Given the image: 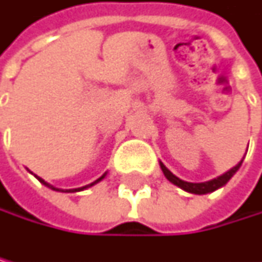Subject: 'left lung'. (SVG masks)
<instances>
[{"instance_id": "8db88e82", "label": "left lung", "mask_w": 262, "mask_h": 262, "mask_svg": "<svg viewBox=\"0 0 262 262\" xmlns=\"http://www.w3.org/2000/svg\"><path fill=\"white\" fill-rule=\"evenodd\" d=\"M246 150H248V149H246ZM243 159H245V157H243ZM243 159H242L240 162H238L235 167H232L228 171L222 173L221 177H217V178H214V180H209V181H203V183H189V181L181 180V178H178L177 175L171 173V171H170L165 165H163L162 162H159V163H160V168H162V171H163V175H165V178L170 181V183H173L175 186L181 188L183 191H188V193H191V194H207V193H214L215 189L225 186V185L228 183V181H230V178L238 171V168L242 167Z\"/></svg>"}]
</instances>
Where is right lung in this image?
Returning a JSON list of instances; mask_svg holds the SVG:
<instances>
[{"mask_svg":"<svg viewBox=\"0 0 262 262\" xmlns=\"http://www.w3.org/2000/svg\"><path fill=\"white\" fill-rule=\"evenodd\" d=\"M105 175H106V173H103V175H102V177H100L99 180H95V181H94V183H91V185H85V186H82V188H74V189H66V191H63V189H59V188H55L53 185H50V183H47V181H45L43 178H40V177H37V175H35V178H37V180L40 181V183H41V185H45L47 188H50V189H53V191H61V193H77V191H82V189H87V188H91V186H94V185H97V183H99V181H102V180L105 178Z\"/></svg>","mask_w":262,"mask_h":262,"instance_id":"right-lung-1","label":"right lung"}]
</instances>
